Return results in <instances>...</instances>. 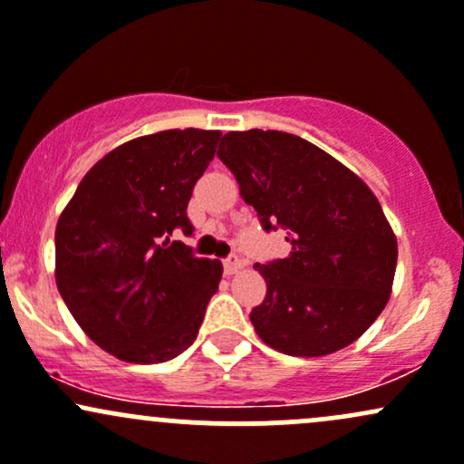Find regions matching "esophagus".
Here are the masks:
<instances>
[{
	"instance_id": "34e87169",
	"label": "esophagus",
	"mask_w": 464,
	"mask_h": 464,
	"mask_svg": "<svg viewBox=\"0 0 464 464\" xmlns=\"http://www.w3.org/2000/svg\"><path fill=\"white\" fill-rule=\"evenodd\" d=\"M243 260L238 258V256H227L226 260H223V269H226V274L227 276H232V274H237V272H241L243 269Z\"/></svg>"
}]
</instances>
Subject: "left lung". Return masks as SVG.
<instances>
[{
    "mask_svg": "<svg viewBox=\"0 0 464 464\" xmlns=\"http://www.w3.org/2000/svg\"><path fill=\"white\" fill-rule=\"evenodd\" d=\"M218 160L265 230H287L289 256L256 265L267 283L249 320L260 340L291 357L353 344L392 294L397 237L362 177L285 131H230Z\"/></svg>",
    "mask_w": 464,
    "mask_h": 464,
    "instance_id": "obj_1",
    "label": "left lung"
}]
</instances>
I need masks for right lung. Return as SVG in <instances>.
Here are the masks:
<instances>
[{
  "label": "right lung",
  "mask_w": 464,
  "mask_h": 464,
  "mask_svg": "<svg viewBox=\"0 0 464 464\" xmlns=\"http://www.w3.org/2000/svg\"><path fill=\"white\" fill-rule=\"evenodd\" d=\"M221 131L169 129L129 140L87 170L56 223L54 278L85 335L109 355L162 363L197 340L221 283L186 234L192 188Z\"/></svg>",
  "instance_id": "right-lung-1"
}]
</instances>
